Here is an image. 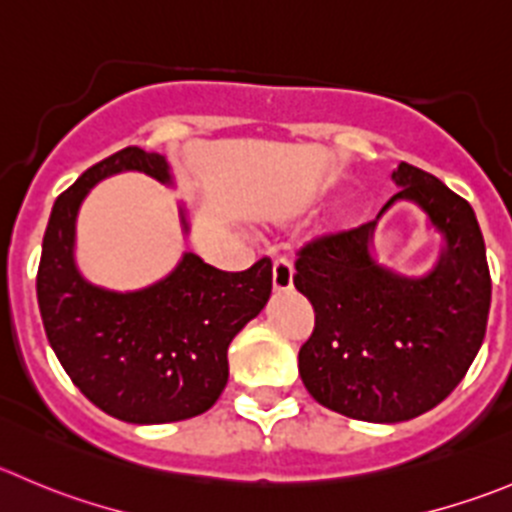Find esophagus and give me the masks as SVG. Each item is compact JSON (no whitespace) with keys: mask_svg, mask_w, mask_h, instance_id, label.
<instances>
[{"mask_svg":"<svg viewBox=\"0 0 512 512\" xmlns=\"http://www.w3.org/2000/svg\"><path fill=\"white\" fill-rule=\"evenodd\" d=\"M272 287L275 292L292 290V265L287 260H275L272 265Z\"/></svg>","mask_w":512,"mask_h":512,"instance_id":"1","label":"esophagus"}]
</instances>
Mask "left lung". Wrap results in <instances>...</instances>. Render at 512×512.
Masks as SVG:
<instances>
[{
    "label": "left lung",
    "instance_id": "8db88e82",
    "mask_svg": "<svg viewBox=\"0 0 512 512\" xmlns=\"http://www.w3.org/2000/svg\"><path fill=\"white\" fill-rule=\"evenodd\" d=\"M393 180L403 190L382 212L410 200L445 237L430 275L377 265L375 220L307 242L292 275L315 310L297 365L307 393L365 423H403L443 403L473 365L490 312L488 257L468 200L408 162Z\"/></svg>",
    "mask_w": 512,
    "mask_h": 512
}]
</instances>
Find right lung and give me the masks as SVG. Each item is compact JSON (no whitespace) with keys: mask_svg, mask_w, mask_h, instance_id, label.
I'll return each instance as SVG.
<instances>
[{"mask_svg":"<svg viewBox=\"0 0 512 512\" xmlns=\"http://www.w3.org/2000/svg\"><path fill=\"white\" fill-rule=\"evenodd\" d=\"M122 170L170 182L165 157L124 147L57 197L37 270L44 332L84 398L112 418L137 425L195 418L225 390L232 337L270 300L272 262L262 257L250 270L225 272L187 252L147 290L89 285L74 265V220L89 187Z\"/></svg>","mask_w":512,"mask_h":512,"instance_id":"add662e5","label":"right lung"}]
</instances>
